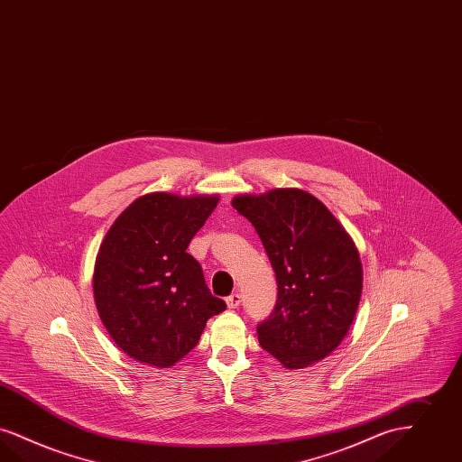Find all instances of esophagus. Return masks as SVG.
<instances>
[{"label": "esophagus", "mask_w": 462, "mask_h": 462, "mask_svg": "<svg viewBox=\"0 0 462 462\" xmlns=\"http://www.w3.org/2000/svg\"><path fill=\"white\" fill-rule=\"evenodd\" d=\"M225 302H226L228 310H236V308H239L240 296L239 294H230V296L225 299Z\"/></svg>", "instance_id": "esophagus-1"}]
</instances>
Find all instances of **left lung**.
I'll return each mask as SVG.
<instances>
[{
	"label": "left lung",
	"mask_w": 462,
	"mask_h": 462,
	"mask_svg": "<svg viewBox=\"0 0 462 462\" xmlns=\"http://www.w3.org/2000/svg\"><path fill=\"white\" fill-rule=\"evenodd\" d=\"M232 206L256 228L277 275V304L258 327L259 346L287 369L325 359L349 332L363 292L351 236L296 187L239 194Z\"/></svg>",
	"instance_id": "left-lung-1"
}]
</instances>
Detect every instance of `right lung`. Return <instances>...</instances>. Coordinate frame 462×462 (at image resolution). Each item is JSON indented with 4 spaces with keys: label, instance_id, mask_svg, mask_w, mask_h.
I'll list each match as a JSON object with an SVG mask.
<instances>
[{
    "label": "right lung",
    "instance_id": "right-lung-1",
    "mask_svg": "<svg viewBox=\"0 0 462 462\" xmlns=\"http://www.w3.org/2000/svg\"><path fill=\"white\" fill-rule=\"evenodd\" d=\"M218 201V194L149 192L118 215L101 242L96 310L116 347L134 361L173 366L196 347L206 321L226 308L187 253Z\"/></svg>",
    "mask_w": 462,
    "mask_h": 462
}]
</instances>
